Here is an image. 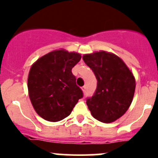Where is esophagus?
I'll return each instance as SVG.
<instances>
[{"mask_svg":"<svg viewBox=\"0 0 158 158\" xmlns=\"http://www.w3.org/2000/svg\"><path fill=\"white\" fill-rule=\"evenodd\" d=\"M81 89H82V92H85V89H86V86H83V87H82Z\"/></svg>","mask_w":158,"mask_h":158,"instance_id":"1","label":"esophagus"}]
</instances>
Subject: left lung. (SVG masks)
Masks as SVG:
<instances>
[{"label":"left lung","instance_id":"1","mask_svg":"<svg viewBox=\"0 0 158 158\" xmlns=\"http://www.w3.org/2000/svg\"><path fill=\"white\" fill-rule=\"evenodd\" d=\"M82 59L98 80L94 95L86 101L92 117L104 123L114 122L127 112L133 99V73L121 58L110 52L96 51L84 54Z\"/></svg>","mask_w":158,"mask_h":158}]
</instances>
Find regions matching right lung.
Instances as JSON below:
<instances>
[{
    "instance_id": "obj_1",
    "label": "right lung",
    "mask_w": 158,
    "mask_h": 158,
    "mask_svg": "<svg viewBox=\"0 0 158 158\" xmlns=\"http://www.w3.org/2000/svg\"><path fill=\"white\" fill-rule=\"evenodd\" d=\"M81 57L79 53L59 49L31 65L28 76L29 98L36 113L45 120L57 122L67 117L83 97L72 73Z\"/></svg>"
}]
</instances>
